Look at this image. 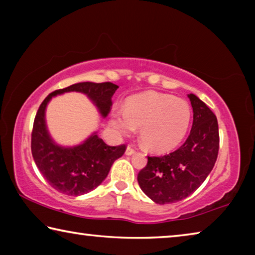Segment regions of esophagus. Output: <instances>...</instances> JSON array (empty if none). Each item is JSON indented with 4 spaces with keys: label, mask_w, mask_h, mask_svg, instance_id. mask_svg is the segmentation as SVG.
Instances as JSON below:
<instances>
[{
    "label": "esophagus",
    "mask_w": 255,
    "mask_h": 255,
    "mask_svg": "<svg viewBox=\"0 0 255 255\" xmlns=\"http://www.w3.org/2000/svg\"><path fill=\"white\" fill-rule=\"evenodd\" d=\"M135 152H136V148L133 147L132 145H129L128 147H127V149H126V154L127 155H132Z\"/></svg>",
    "instance_id": "esophagus-1"
}]
</instances>
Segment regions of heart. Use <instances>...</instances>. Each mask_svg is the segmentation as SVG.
<instances>
[{
    "instance_id": "heart-1",
    "label": "heart",
    "mask_w": 255,
    "mask_h": 255,
    "mask_svg": "<svg viewBox=\"0 0 255 255\" xmlns=\"http://www.w3.org/2000/svg\"><path fill=\"white\" fill-rule=\"evenodd\" d=\"M191 110L182 99L170 94L146 92L129 99L126 109H114L110 124L122 135L140 129V139L154 153L170 152L188 131Z\"/></svg>"
}]
</instances>
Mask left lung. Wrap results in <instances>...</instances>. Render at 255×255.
Wrapping results in <instances>:
<instances>
[{
	"mask_svg": "<svg viewBox=\"0 0 255 255\" xmlns=\"http://www.w3.org/2000/svg\"><path fill=\"white\" fill-rule=\"evenodd\" d=\"M192 128L183 145L164 156H147L137 175L144 193L159 205L173 204L195 192L213 170L218 156L219 131L213 111L195 94Z\"/></svg>",
	"mask_w": 255,
	"mask_h": 255,
	"instance_id": "left-lung-1",
	"label": "left lung"
}]
</instances>
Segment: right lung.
<instances>
[{
  "instance_id": "add662e5",
  "label": "right lung",
  "mask_w": 255,
  "mask_h": 255,
  "mask_svg": "<svg viewBox=\"0 0 255 255\" xmlns=\"http://www.w3.org/2000/svg\"><path fill=\"white\" fill-rule=\"evenodd\" d=\"M118 89L111 82H82L59 89L47 97L37 111L31 132V153L42 176L57 191L67 196H81L96 189L107 178L116 159L123 156L126 145L109 146L97 133L75 147L56 145L45 123L47 103L64 92H82L88 96L106 117L111 110V98Z\"/></svg>"
}]
</instances>
